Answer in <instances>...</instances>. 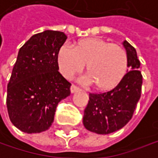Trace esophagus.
<instances>
[{
    "mask_svg": "<svg viewBox=\"0 0 158 158\" xmlns=\"http://www.w3.org/2000/svg\"><path fill=\"white\" fill-rule=\"evenodd\" d=\"M78 90H80V88H78L77 85H75V84H72L71 85V87H70V91H71V93L72 94H74V93H76V92H77Z\"/></svg>",
    "mask_w": 158,
    "mask_h": 158,
    "instance_id": "obj_1",
    "label": "esophagus"
}]
</instances>
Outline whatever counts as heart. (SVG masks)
I'll list each match as a JSON object with an SVG mask.
<instances>
[{
    "mask_svg": "<svg viewBox=\"0 0 158 158\" xmlns=\"http://www.w3.org/2000/svg\"><path fill=\"white\" fill-rule=\"evenodd\" d=\"M86 64L85 81L99 90L116 87L128 70V55L118 44L100 38H85L75 42L73 49L63 46L58 52L61 73L71 78Z\"/></svg>",
    "mask_w": 158,
    "mask_h": 158,
    "instance_id": "b5f03b06",
    "label": "heart"
}]
</instances>
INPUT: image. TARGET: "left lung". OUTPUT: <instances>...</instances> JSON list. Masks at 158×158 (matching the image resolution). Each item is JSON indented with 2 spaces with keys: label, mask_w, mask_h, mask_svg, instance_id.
<instances>
[{
  "label": "left lung",
  "mask_w": 158,
  "mask_h": 158,
  "mask_svg": "<svg viewBox=\"0 0 158 158\" xmlns=\"http://www.w3.org/2000/svg\"><path fill=\"white\" fill-rule=\"evenodd\" d=\"M130 71L112 90L90 94L84 110V127L98 134H109L123 128L132 118L142 93L143 76L137 52L127 40L123 42Z\"/></svg>",
  "instance_id": "obj_1"
}]
</instances>
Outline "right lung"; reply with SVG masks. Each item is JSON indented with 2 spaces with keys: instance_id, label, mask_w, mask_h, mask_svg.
<instances>
[{
  "instance_id": "1",
  "label": "right lung",
  "mask_w": 158,
  "mask_h": 158,
  "mask_svg": "<svg viewBox=\"0 0 158 158\" xmlns=\"http://www.w3.org/2000/svg\"><path fill=\"white\" fill-rule=\"evenodd\" d=\"M66 38L64 32L45 30L19 49L6 105L11 122L24 132L48 130L58 103L70 95L71 83L58 71V52Z\"/></svg>"
}]
</instances>
